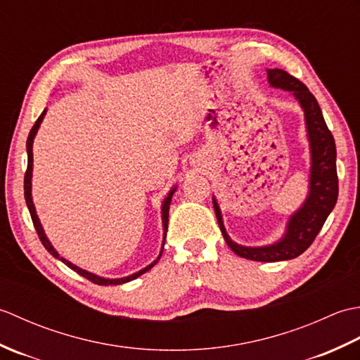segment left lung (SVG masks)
<instances>
[{
    "label": "left lung",
    "mask_w": 360,
    "mask_h": 360,
    "mask_svg": "<svg viewBox=\"0 0 360 360\" xmlns=\"http://www.w3.org/2000/svg\"><path fill=\"white\" fill-rule=\"evenodd\" d=\"M267 82L272 88H280L292 94L303 110L311 155L307 200L300 205V209L289 217L286 231L278 241L267 244V246H243V244L235 243L226 232L217 198H212L218 224L227 246L236 255L264 263L285 262V259H292L302 255L316 240L339 196L334 137L326 127L316 97L309 93V89L302 82H298L283 70H267Z\"/></svg>",
    "instance_id": "1"
}]
</instances>
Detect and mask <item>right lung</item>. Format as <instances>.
I'll return each mask as SVG.
<instances>
[{"mask_svg":"<svg viewBox=\"0 0 360 360\" xmlns=\"http://www.w3.org/2000/svg\"><path fill=\"white\" fill-rule=\"evenodd\" d=\"M44 114H46V110L40 114V117L37 119L35 125L32 127V129H30L29 137H27V142H26V150H27V170H26V174H25V200H26V204H27V209H29V213H30V218H32L34 227H35V231H37L38 236H40V241L43 243V246L46 248V250H48L52 257L58 258L60 262H63L68 267H71L72 271H75L77 274H80L82 277L88 278L89 281L96 283V285H101V286H108V285H122V283H128V281H131V280H134V278H137V277H141L142 274H145L147 271H150L151 267L155 266V264L159 262L160 255H162L164 244H165V236H167V229H168V209H170L172 196H173V193L176 192V188H178V186H174V187L170 190V192H168V195L165 196V200L162 201V207H160V212H162L164 240H162V248H160V252H159V255H158V258L155 259V262L150 263L148 266H145L143 269L137 271V272H134V274H131V275H128V277H122V278H105V277H101V275H96V274H93V272H88V271H85V269H82V267L72 264L71 262H68L66 258L60 257L58 252H57L56 249H53V246L51 244L49 238H48V236H46V233H44V231H43V226H41V223H40V218H38V215H37L35 205H34V201H32V168H34V153H32V145H34V139H35V136H37L38 128H40L41 122H43V119H44Z\"/></svg>","mask_w":360,"mask_h":360,"instance_id":"right-lung-1","label":"right lung"}]
</instances>
